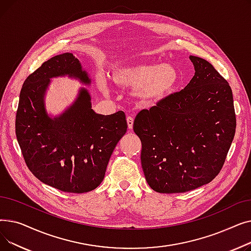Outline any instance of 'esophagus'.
I'll return each instance as SVG.
<instances>
[{
  "label": "esophagus",
  "instance_id": "esophagus-1",
  "mask_svg": "<svg viewBox=\"0 0 251 251\" xmlns=\"http://www.w3.org/2000/svg\"><path fill=\"white\" fill-rule=\"evenodd\" d=\"M133 122H134L133 117L128 116V117H127V124H128V128H129V129H132V128H133Z\"/></svg>",
  "mask_w": 251,
  "mask_h": 251
}]
</instances>
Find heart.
Segmentation results:
<instances>
[{
	"instance_id": "b5f03b06",
	"label": "heart",
	"mask_w": 251,
	"mask_h": 251,
	"mask_svg": "<svg viewBox=\"0 0 251 251\" xmlns=\"http://www.w3.org/2000/svg\"><path fill=\"white\" fill-rule=\"evenodd\" d=\"M179 72L173 64L141 61L117 67L113 81L122 87L134 88V96L143 105L159 102L172 91L179 81ZM99 84L105 89V81L99 76Z\"/></svg>"
}]
</instances>
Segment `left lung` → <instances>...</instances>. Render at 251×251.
<instances>
[{
  "mask_svg": "<svg viewBox=\"0 0 251 251\" xmlns=\"http://www.w3.org/2000/svg\"><path fill=\"white\" fill-rule=\"evenodd\" d=\"M194 76L184 89L139 112L133 130L151 189L181 193L216 178L236 129L232 89L206 60L190 56Z\"/></svg>",
  "mask_w": 251,
  "mask_h": 251,
  "instance_id": "obj_1",
  "label": "left lung"
}]
</instances>
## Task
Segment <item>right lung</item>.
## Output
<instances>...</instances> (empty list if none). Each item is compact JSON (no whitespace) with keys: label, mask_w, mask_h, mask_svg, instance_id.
I'll return each mask as SVG.
<instances>
[{"label":"right lung","mask_w":251,"mask_h":251,"mask_svg":"<svg viewBox=\"0 0 251 251\" xmlns=\"http://www.w3.org/2000/svg\"><path fill=\"white\" fill-rule=\"evenodd\" d=\"M68 75L89 85L91 80L71 52L45 62L25 79L20 91L15 131L24 161L43 183L70 193L96 189L110 157L127 131L124 112L97 114L91 98L80 88L75 101L51 118L45 107L50 78Z\"/></svg>","instance_id":"add662e5"}]
</instances>
